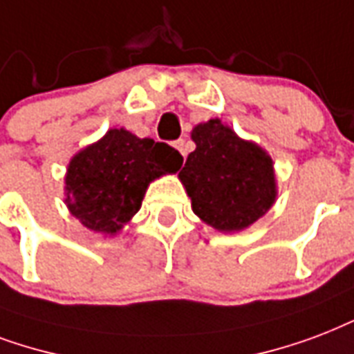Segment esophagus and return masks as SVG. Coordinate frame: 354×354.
I'll use <instances>...</instances> for the list:
<instances>
[{
    "label": "esophagus",
    "instance_id": "obj_1",
    "mask_svg": "<svg viewBox=\"0 0 354 354\" xmlns=\"http://www.w3.org/2000/svg\"><path fill=\"white\" fill-rule=\"evenodd\" d=\"M174 147L178 148V152L182 153L183 158H185V156H187V142L183 141V139H180V141L174 142Z\"/></svg>",
    "mask_w": 354,
    "mask_h": 354
}]
</instances>
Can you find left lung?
I'll return each instance as SVG.
<instances>
[{"label":"left lung","instance_id":"obj_1","mask_svg":"<svg viewBox=\"0 0 354 354\" xmlns=\"http://www.w3.org/2000/svg\"><path fill=\"white\" fill-rule=\"evenodd\" d=\"M191 139L196 148L178 176L193 212L219 232L245 230L263 217L277 201L271 156L219 118L195 126Z\"/></svg>","mask_w":354,"mask_h":354}]
</instances>
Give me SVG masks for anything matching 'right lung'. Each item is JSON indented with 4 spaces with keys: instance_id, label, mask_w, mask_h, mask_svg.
<instances>
[{
    "instance_id": "right-lung-1",
    "label": "right lung",
    "mask_w": 354,
    "mask_h": 354,
    "mask_svg": "<svg viewBox=\"0 0 354 354\" xmlns=\"http://www.w3.org/2000/svg\"><path fill=\"white\" fill-rule=\"evenodd\" d=\"M182 163L180 152L165 142L109 129L70 159L64 202L88 230L115 236L141 209L150 182L174 174Z\"/></svg>"
}]
</instances>
